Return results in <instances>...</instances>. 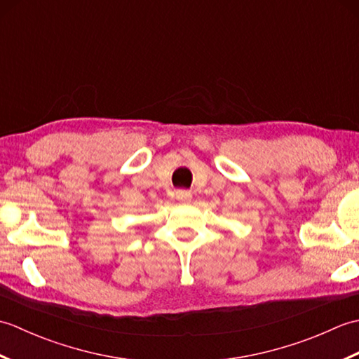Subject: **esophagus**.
<instances>
[{
    "label": "esophagus",
    "instance_id": "obj_1",
    "mask_svg": "<svg viewBox=\"0 0 359 359\" xmlns=\"http://www.w3.org/2000/svg\"><path fill=\"white\" fill-rule=\"evenodd\" d=\"M191 197H193L191 191H187V189H177V191H175V199L177 201L188 202V201H191Z\"/></svg>",
    "mask_w": 359,
    "mask_h": 359
}]
</instances>
